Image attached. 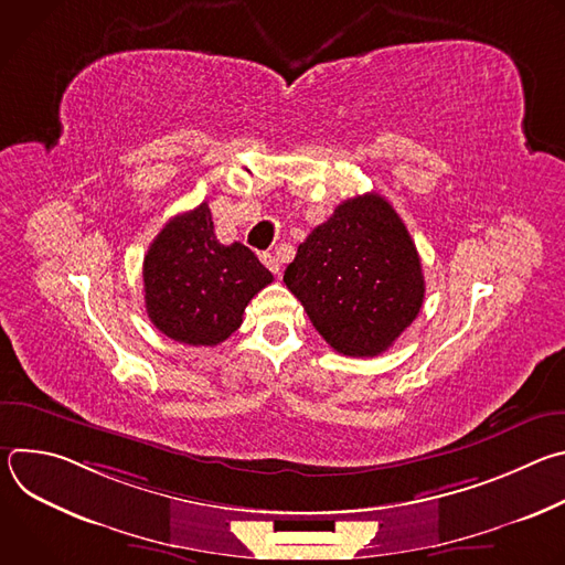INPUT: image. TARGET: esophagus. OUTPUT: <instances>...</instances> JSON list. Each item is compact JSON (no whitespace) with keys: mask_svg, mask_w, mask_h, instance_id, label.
<instances>
[{"mask_svg":"<svg viewBox=\"0 0 565 565\" xmlns=\"http://www.w3.org/2000/svg\"><path fill=\"white\" fill-rule=\"evenodd\" d=\"M262 262H264V266L273 273V275H279V270H281V264H279V259L275 257V255H270V253H264L262 255Z\"/></svg>","mask_w":565,"mask_h":565,"instance_id":"esophagus-1","label":"esophagus"}]
</instances>
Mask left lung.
Here are the masks:
<instances>
[{
    "label": "left lung",
    "instance_id": "8db88e82",
    "mask_svg": "<svg viewBox=\"0 0 565 565\" xmlns=\"http://www.w3.org/2000/svg\"><path fill=\"white\" fill-rule=\"evenodd\" d=\"M284 284L317 333L351 358L384 353L425 299L414 238L393 205L373 192L340 203L306 236Z\"/></svg>",
    "mask_w": 565,
    "mask_h": 565
}]
</instances>
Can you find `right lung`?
Masks as SVG:
<instances>
[{"label": "right lung", "instance_id": "obj_1", "mask_svg": "<svg viewBox=\"0 0 565 565\" xmlns=\"http://www.w3.org/2000/svg\"><path fill=\"white\" fill-rule=\"evenodd\" d=\"M151 324L190 347H216L244 321L273 273L244 244L223 246L207 203L177 214L151 241L142 264Z\"/></svg>", "mask_w": 565, "mask_h": 565}]
</instances>
